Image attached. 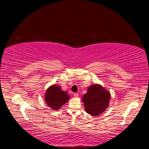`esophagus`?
<instances>
[{
	"label": "esophagus",
	"mask_w": 149,
	"mask_h": 149,
	"mask_svg": "<svg viewBox=\"0 0 149 149\" xmlns=\"http://www.w3.org/2000/svg\"><path fill=\"white\" fill-rule=\"evenodd\" d=\"M74 96L75 97H79V94H78V93H74Z\"/></svg>",
	"instance_id": "esophagus-1"
}]
</instances>
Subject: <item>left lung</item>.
Listing matches in <instances>:
<instances>
[{
  "mask_svg": "<svg viewBox=\"0 0 149 149\" xmlns=\"http://www.w3.org/2000/svg\"><path fill=\"white\" fill-rule=\"evenodd\" d=\"M110 98L108 90L102 85L94 84L88 88L87 93L83 95L82 100L86 113L91 116H97L108 107Z\"/></svg>",
  "mask_w": 149,
  "mask_h": 149,
  "instance_id": "1",
  "label": "left lung"
}]
</instances>
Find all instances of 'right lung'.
Masks as SVG:
<instances>
[{"mask_svg": "<svg viewBox=\"0 0 149 149\" xmlns=\"http://www.w3.org/2000/svg\"><path fill=\"white\" fill-rule=\"evenodd\" d=\"M70 99L66 91L61 90L60 86L53 84L49 86L45 94V101L47 106L53 110L58 111Z\"/></svg>", "mask_w": 149, "mask_h": 149, "instance_id": "1", "label": "right lung"}]
</instances>
